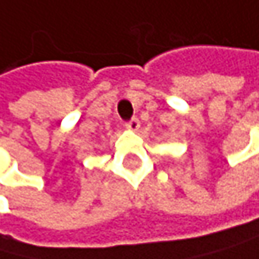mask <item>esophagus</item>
<instances>
[{
    "label": "esophagus",
    "mask_w": 259,
    "mask_h": 259,
    "mask_svg": "<svg viewBox=\"0 0 259 259\" xmlns=\"http://www.w3.org/2000/svg\"><path fill=\"white\" fill-rule=\"evenodd\" d=\"M125 126H126V130H130V131H137V130L140 128V122H139V119H131V120H128V122L125 123Z\"/></svg>",
    "instance_id": "1"
}]
</instances>
